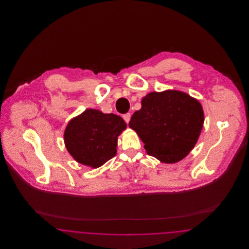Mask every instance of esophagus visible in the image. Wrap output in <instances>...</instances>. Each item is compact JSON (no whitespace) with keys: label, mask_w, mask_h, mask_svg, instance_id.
Masks as SVG:
<instances>
[{"label":"esophagus","mask_w":249,"mask_h":249,"mask_svg":"<svg viewBox=\"0 0 249 249\" xmlns=\"http://www.w3.org/2000/svg\"><path fill=\"white\" fill-rule=\"evenodd\" d=\"M130 117H131L130 113H127V114L123 115V119H124V120L126 121V123H129V122H130Z\"/></svg>","instance_id":"34e87169"}]
</instances>
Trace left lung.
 Segmentation results:
<instances>
[{"label": "left lung", "mask_w": 249, "mask_h": 249, "mask_svg": "<svg viewBox=\"0 0 249 249\" xmlns=\"http://www.w3.org/2000/svg\"><path fill=\"white\" fill-rule=\"evenodd\" d=\"M141 105L129 127L144 143L146 153L164 163H177L187 157L204 122L200 102L186 92L167 89L145 95Z\"/></svg>", "instance_id": "1"}]
</instances>
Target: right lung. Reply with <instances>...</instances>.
Returning <instances> with one entry per match:
<instances>
[{"label": "right lung", "instance_id": "add662e5", "mask_svg": "<svg viewBox=\"0 0 249 249\" xmlns=\"http://www.w3.org/2000/svg\"><path fill=\"white\" fill-rule=\"evenodd\" d=\"M126 128L119 116L89 108L68 122L65 147L78 163L99 168L116 156L118 137Z\"/></svg>", "mask_w": 249, "mask_h": 249}]
</instances>
